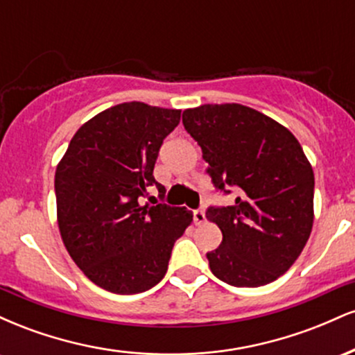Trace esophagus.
I'll return each instance as SVG.
<instances>
[{"label":"esophagus","instance_id":"34e87169","mask_svg":"<svg viewBox=\"0 0 355 355\" xmlns=\"http://www.w3.org/2000/svg\"><path fill=\"white\" fill-rule=\"evenodd\" d=\"M193 222L197 223V225H202V223H205L207 222L205 211H203V210H193Z\"/></svg>","mask_w":355,"mask_h":355}]
</instances>
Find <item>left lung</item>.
I'll return each mask as SVG.
<instances>
[{
  "mask_svg": "<svg viewBox=\"0 0 355 355\" xmlns=\"http://www.w3.org/2000/svg\"><path fill=\"white\" fill-rule=\"evenodd\" d=\"M182 121L215 189L237 193L234 205L205 211L223 235L207 254L211 274L234 287L274 282L312 232L313 172L302 146L285 126L239 103L185 110Z\"/></svg>",
  "mask_w": 355,
  "mask_h": 355,
  "instance_id": "1",
  "label": "left lung"
}]
</instances>
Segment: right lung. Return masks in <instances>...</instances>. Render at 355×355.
<instances>
[{"label":"right lung","mask_w":355,"mask_h":355,"mask_svg":"<svg viewBox=\"0 0 355 355\" xmlns=\"http://www.w3.org/2000/svg\"><path fill=\"white\" fill-rule=\"evenodd\" d=\"M178 123L180 110L116 105L80 126L56 166L64 247L93 284L113 294H140L160 282L173 243L193 218L185 207L140 203L153 185L165 197L153 168Z\"/></svg>","instance_id":"right-lung-1"}]
</instances>
